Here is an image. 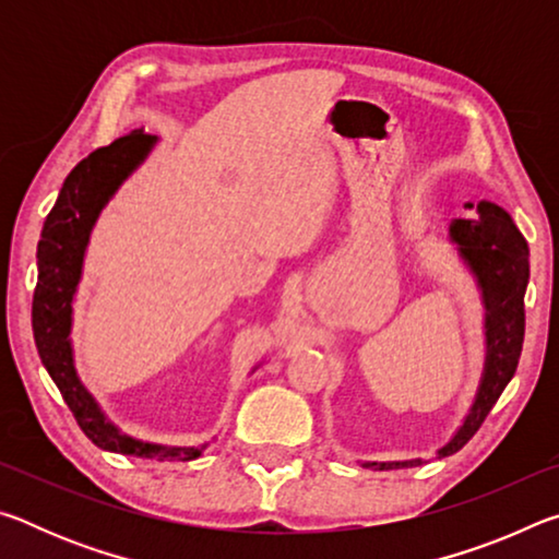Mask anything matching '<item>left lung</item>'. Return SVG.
<instances>
[{
  "label": "left lung",
  "mask_w": 559,
  "mask_h": 559,
  "mask_svg": "<svg viewBox=\"0 0 559 559\" xmlns=\"http://www.w3.org/2000/svg\"><path fill=\"white\" fill-rule=\"evenodd\" d=\"M476 210L473 219L449 224V243L476 281L484 302V372L473 402L453 437L437 449V459L451 456L468 443L493 409L498 396L513 380L525 335V288L530 278V251L510 214L493 202H466ZM362 468L390 471L421 466V459L357 461Z\"/></svg>",
  "instance_id": "left-lung-1"
}]
</instances>
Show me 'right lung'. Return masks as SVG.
I'll return each instance as SVG.
<instances>
[{
	"instance_id": "1",
	"label": "right lung",
	"mask_w": 559,
	"mask_h": 559,
	"mask_svg": "<svg viewBox=\"0 0 559 559\" xmlns=\"http://www.w3.org/2000/svg\"><path fill=\"white\" fill-rule=\"evenodd\" d=\"M157 145L155 135L132 130L108 147H100L75 165L49 212L41 229L36 266L39 281L34 290L32 328L39 357L59 386L66 404L73 412L83 433L103 451L122 456L157 459V461H192L202 456V447H169L130 437L116 421L108 419L96 396L81 382L73 353V302L83 278V261L103 210L116 197L122 182L145 163ZM261 365V362H259ZM259 365L251 367V372Z\"/></svg>"
}]
</instances>
